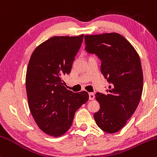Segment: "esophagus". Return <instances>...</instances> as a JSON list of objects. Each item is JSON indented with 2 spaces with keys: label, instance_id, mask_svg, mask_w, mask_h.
Masks as SVG:
<instances>
[{
  "label": "esophagus",
  "instance_id": "34e87169",
  "mask_svg": "<svg viewBox=\"0 0 157 157\" xmlns=\"http://www.w3.org/2000/svg\"><path fill=\"white\" fill-rule=\"evenodd\" d=\"M89 100H93L94 99V97H95V96H94V93H89Z\"/></svg>",
  "mask_w": 157,
  "mask_h": 157
}]
</instances>
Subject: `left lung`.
Segmentation results:
<instances>
[{
  "label": "left lung",
  "mask_w": 157,
  "mask_h": 157,
  "mask_svg": "<svg viewBox=\"0 0 157 157\" xmlns=\"http://www.w3.org/2000/svg\"><path fill=\"white\" fill-rule=\"evenodd\" d=\"M85 44L87 52L102 61L101 73L111 84L107 94H96L100 108L94 118L103 131L116 133L127 123L141 99L143 74L140 56L123 36L115 32L85 35Z\"/></svg>",
  "instance_id": "1"
}]
</instances>
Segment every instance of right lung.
Returning a JSON list of instances; mask_svg holds the SVG:
<instances>
[{
	"instance_id": "1",
	"label": "right lung",
	"mask_w": 157,
	"mask_h": 157,
	"mask_svg": "<svg viewBox=\"0 0 157 157\" xmlns=\"http://www.w3.org/2000/svg\"><path fill=\"white\" fill-rule=\"evenodd\" d=\"M84 35L55 36L32 52L26 75L29 107L38 127L58 137L72 124L76 111L89 100V94L74 93L64 86L63 77L71 72Z\"/></svg>"
}]
</instances>
